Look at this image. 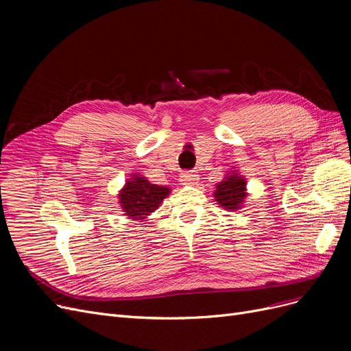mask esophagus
<instances>
[{
    "label": "esophagus",
    "mask_w": 351,
    "mask_h": 351,
    "mask_svg": "<svg viewBox=\"0 0 351 351\" xmlns=\"http://www.w3.org/2000/svg\"><path fill=\"white\" fill-rule=\"evenodd\" d=\"M199 180V174L196 171H184L180 176V182L183 184H195Z\"/></svg>",
    "instance_id": "34e87169"
}]
</instances>
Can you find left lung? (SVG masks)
Listing matches in <instances>:
<instances>
[{"instance_id": "left-lung-1", "label": "left lung", "mask_w": 351, "mask_h": 351, "mask_svg": "<svg viewBox=\"0 0 351 351\" xmlns=\"http://www.w3.org/2000/svg\"><path fill=\"white\" fill-rule=\"evenodd\" d=\"M246 178L237 169H231L221 183L217 184L214 197L219 204L230 210H237L243 206L246 199Z\"/></svg>"}]
</instances>
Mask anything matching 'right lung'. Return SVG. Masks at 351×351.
<instances>
[{
    "instance_id": "1",
    "label": "right lung",
    "mask_w": 351,
    "mask_h": 351,
    "mask_svg": "<svg viewBox=\"0 0 351 351\" xmlns=\"http://www.w3.org/2000/svg\"><path fill=\"white\" fill-rule=\"evenodd\" d=\"M169 192L171 190L168 187L152 184L139 173L132 174V178H127L124 187L120 190V206L124 215L130 217L133 221L145 219L151 212L158 209Z\"/></svg>"
}]
</instances>
